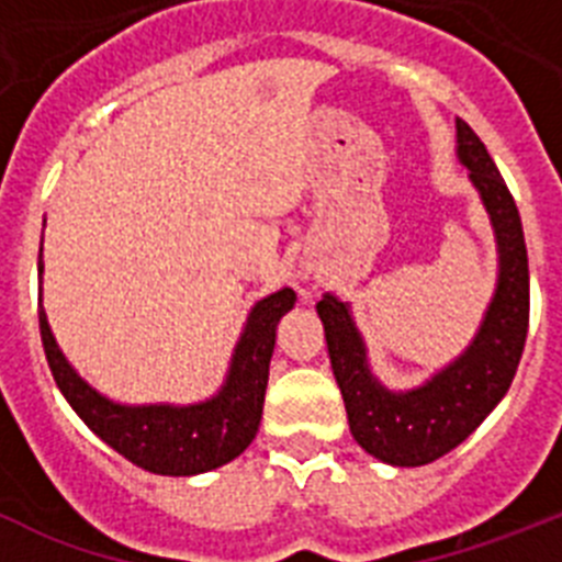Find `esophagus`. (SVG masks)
Masks as SVG:
<instances>
[{"instance_id":"obj_1","label":"esophagus","mask_w":562,"mask_h":562,"mask_svg":"<svg viewBox=\"0 0 562 562\" xmlns=\"http://www.w3.org/2000/svg\"><path fill=\"white\" fill-rule=\"evenodd\" d=\"M306 278H310V276H306Z\"/></svg>"}]
</instances>
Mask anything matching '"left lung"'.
Segmentation results:
<instances>
[{
  "label": "left lung",
  "instance_id": "1",
  "mask_svg": "<svg viewBox=\"0 0 562 562\" xmlns=\"http://www.w3.org/2000/svg\"><path fill=\"white\" fill-rule=\"evenodd\" d=\"M456 157L470 171L498 245V284L464 351L408 391H391L371 371L351 306L331 292L317 301L335 380L355 441L394 467H422L459 448L504 400L529 329V258L513 193L479 134L456 117Z\"/></svg>",
  "mask_w": 562,
  "mask_h": 562
}]
</instances>
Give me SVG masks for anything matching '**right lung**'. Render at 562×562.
<instances>
[{
  "mask_svg": "<svg viewBox=\"0 0 562 562\" xmlns=\"http://www.w3.org/2000/svg\"><path fill=\"white\" fill-rule=\"evenodd\" d=\"M42 272L38 250V276ZM292 306L295 292L290 286L261 297L247 315L222 389L191 405H126L109 400L92 389L58 349L44 306H38V329L58 391L92 434L148 473L200 475L241 456L256 439L270 380V357L276 349V326Z\"/></svg>",
  "mask_w": 562,
  "mask_h": 562,
  "instance_id": "right-lung-1",
  "label": "right lung"
}]
</instances>
